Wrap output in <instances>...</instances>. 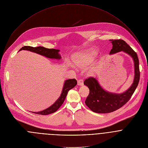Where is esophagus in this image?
Instances as JSON below:
<instances>
[{"instance_id":"34e87169","label":"esophagus","mask_w":148,"mask_h":148,"mask_svg":"<svg viewBox=\"0 0 148 148\" xmlns=\"http://www.w3.org/2000/svg\"><path fill=\"white\" fill-rule=\"evenodd\" d=\"M77 84L79 86H82L83 85V80L82 79H80L77 80Z\"/></svg>"}]
</instances>
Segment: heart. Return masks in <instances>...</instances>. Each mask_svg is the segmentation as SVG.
<instances>
[{
    "instance_id": "b5f03b06",
    "label": "heart",
    "mask_w": 148,
    "mask_h": 148,
    "mask_svg": "<svg viewBox=\"0 0 148 148\" xmlns=\"http://www.w3.org/2000/svg\"><path fill=\"white\" fill-rule=\"evenodd\" d=\"M95 55V52L93 51H87L86 52L74 56L73 60L74 62L77 65H86L92 61V58Z\"/></svg>"
}]
</instances>
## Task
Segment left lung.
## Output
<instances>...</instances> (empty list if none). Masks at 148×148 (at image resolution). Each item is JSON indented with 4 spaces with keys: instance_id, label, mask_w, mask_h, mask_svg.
<instances>
[{
    "instance_id": "obj_1",
    "label": "left lung",
    "mask_w": 148,
    "mask_h": 148,
    "mask_svg": "<svg viewBox=\"0 0 148 148\" xmlns=\"http://www.w3.org/2000/svg\"><path fill=\"white\" fill-rule=\"evenodd\" d=\"M110 41L113 45L110 54L123 51L133 58L135 66V77L130 88L120 94L105 91L99 86L97 80L92 77L86 79L84 84L90 90L89 94L85 101L86 105L92 112L98 113L112 112L124 106L132 97L138 86L140 78L139 60L136 52L122 39H110Z\"/></svg>"
}]
</instances>
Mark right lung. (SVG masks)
Returning a JSON list of instances; mask_svg holds the SVG:
<instances>
[{
  "label": "right lung",
  "instance_id": "right-lung-1",
  "mask_svg": "<svg viewBox=\"0 0 148 148\" xmlns=\"http://www.w3.org/2000/svg\"><path fill=\"white\" fill-rule=\"evenodd\" d=\"M22 50H29L30 51L36 53L42 56H44L49 58H55V59L61 58V56L58 54V52L60 51L59 50H56L54 49H47L42 46L34 47L28 46H25L23 47L20 50V51ZM76 84H77V80L75 79H69L66 80L65 82L61 96L59 97V98L56 101V102L53 105H51L50 107H49V108L43 111L38 112H33V113L38 114H42V115H47L49 114L54 113L60 108V107L63 103L68 91L71 89L73 88Z\"/></svg>",
  "mask_w": 148,
  "mask_h": 148
}]
</instances>
